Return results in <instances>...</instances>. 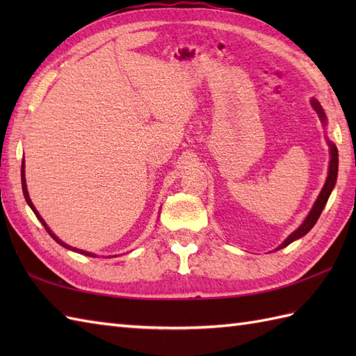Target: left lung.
Segmentation results:
<instances>
[{
  "instance_id": "8db88e82",
  "label": "left lung",
  "mask_w": 356,
  "mask_h": 356,
  "mask_svg": "<svg viewBox=\"0 0 356 356\" xmlns=\"http://www.w3.org/2000/svg\"><path fill=\"white\" fill-rule=\"evenodd\" d=\"M312 107L315 108L316 113H318V116H320V119L323 120V122H326V115H324V111L321 108L320 102H316L315 99H312ZM329 147H330V165H329V174H327L326 184H324L323 190H321V193L318 195V199H316L312 211L306 217V220L303 222V225H301L297 231H293L291 236L287 237L283 241V243L278 246V249H282V248L287 246L289 243H292L293 240H297L300 237L306 236V234L314 228V225L316 223V220H318V217L323 213L324 205H326V203H327V199H329L332 190H334V186L337 184V176H338V149H337V147L332 142H329Z\"/></svg>"
}]
</instances>
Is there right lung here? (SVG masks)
<instances>
[{"instance_id":"add662e5","label":"right lung","mask_w":356,"mask_h":356,"mask_svg":"<svg viewBox=\"0 0 356 356\" xmlns=\"http://www.w3.org/2000/svg\"><path fill=\"white\" fill-rule=\"evenodd\" d=\"M26 174H24V162H22V165H21V184H22V193H24V197H26V202L29 203V207L30 208H32V211H33V213H35V216L38 217V218H40V222L42 223V226H44V228H45V231H47L49 234H50V236H51V238L53 240H55L56 241V243H59V245H61V246H64V248H67V249H72V251H74V252H79V254H84V255H88V257H96V255H93L92 252H86V251H81V249H76V248H72V246H69V245H65L64 243V241H61V240H59L56 236H55V234H53L51 231H50V228H49V226L47 225H45V222L42 220V217L40 216V213H38V211L35 209V207H33V203H32V200H30V197H29V193H27V185H26Z\"/></svg>"}]
</instances>
